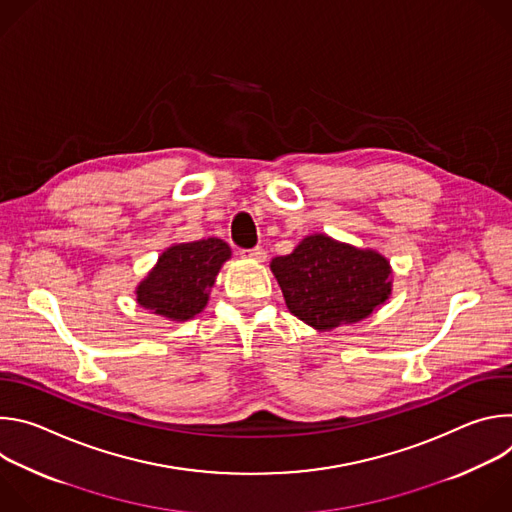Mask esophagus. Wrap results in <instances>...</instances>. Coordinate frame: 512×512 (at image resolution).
Returning a JSON list of instances; mask_svg holds the SVG:
<instances>
[{"label": "esophagus", "mask_w": 512, "mask_h": 512, "mask_svg": "<svg viewBox=\"0 0 512 512\" xmlns=\"http://www.w3.org/2000/svg\"><path fill=\"white\" fill-rule=\"evenodd\" d=\"M241 257L243 259H249V261H259L263 263L267 259V253L261 249V247H255V249H243L241 251Z\"/></svg>", "instance_id": "34e87169"}]
</instances>
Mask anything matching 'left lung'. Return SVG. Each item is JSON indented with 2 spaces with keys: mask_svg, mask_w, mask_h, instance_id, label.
Returning a JSON list of instances; mask_svg holds the SVG:
<instances>
[{
  "mask_svg": "<svg viewBox=\"0 0 512 512\" xmlns=\"http://www.w3.org/2000/svg\"><path fill=\"white\" fill-rule=\"evenodd\" d=\"M269 267L287 310L318 332L369 318L393 291V269L385 255L326 233L304 237L289 255L271 259Z\"/></svg>",
  "mask_w": 512,
  "mask_h": 512,
  "instance_id": "obj_1",
  "label": "left lung"
}]
</instances>
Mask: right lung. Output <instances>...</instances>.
Segmentation results:
<instances>
[{
	"mask_svg": "<svg viewBox=\"0 0 512 512\" xmlns=\"http://www.w3.org/2000/svg\"><path fill=\"white\" fill-rule=\"evenodd\" d=\"M229 259L231 247L223 239L174 243L137 283V304L170 322L192 320L206 308L216 275Z\"/></svg>",
	"mask_w": 512,
	"mask_h": 512,
	"instance_id": "add662e5",
	"label": "right lung"
}]
</instances>
